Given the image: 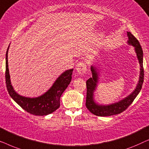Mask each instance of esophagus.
<instances>
[{"label": "esophagus", "mask_w": 149, "mask_h": 149, "mask_svg": "<svg viewBox=\"0 0 149 149\" xmlns=\"http://www.w3.org/2000/svg\"><path fill=\"white\" fill-rule=\"evenodd\" d=\"M76 70L77 72L80 74H83L85 73L87 70V66L85 65V63L83 62H79L77 64L76 66Z\"/></svg>", "instance_id": "1"}]
</instances>
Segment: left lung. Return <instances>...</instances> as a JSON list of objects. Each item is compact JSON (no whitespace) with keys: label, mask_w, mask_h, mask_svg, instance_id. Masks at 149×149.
I'll return each mask as SVG.
<instances>
[{"label":"left lung","mask_w":149,"mask_h":149,"mask_svg":"<svg viewBox=\"0 0 149 149\" xmlns=\"http://www.w3.org/2000/svg\"><path fill=\"white\" fill-rule=\"evenodd\" d=\"M128 40L127 43L130 45L134 47V50L137 56V58L140 64V76L139 80L136 88L132 92L128 95L127 97L121 100L115 102L113 104L108 105L99 104L94 100V91H95L96 87L98 83V69L93 66H91V71L92 73V77L89 78L86 81L87 85V97H86V107L87 109L93 113V115L100 117H107V116H111L118 115L121 113L127 107L133 102L134 99L138 95V93L141 90L142 84L144 81V68H143V52L140 44L135 36L130 32H127Z\"/></svg>","instance_id":"obj_1"}]
</instances>
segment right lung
<instances>
[{
	"mask_svg": "<svg viewBox=\"0 0 149 149\" xmlns=\"http://www.w3.org/2000/svg\"><path fill=\"white\" fill-rule=\"evenodd\" d=\"M8 47L6 53L5 79L7 91L14 101L22 109L32 115H47L56 111L60 106V97L68 85L70 84L73 69L67 70L60 74L51 88L44 94L36 97H24L16 92L12 86L8 65Z\"/></svg>",
	"mask_w": 149,
	"mask_h": 149,
	"instance_id": "right-lung-1",
	"label": "right lung"
}]
</instances>
